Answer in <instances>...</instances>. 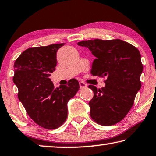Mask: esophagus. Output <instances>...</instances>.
Returning <instances> with one entry per match:
<instances>
[{"label":"esophagus","mask_w":156,"mask_h":156,"mask_svg":"<svg viewBox=\"0 0 156 156\" xmlns=\"http://www.w3.org/2000/svg\"><path fill=\"white\" fill-rule=\"evenodd\" d=\"M79 85H80V89H84V88L87 87V85H86V84L83 82H80L79 83Z\"/></svg>","instance_id":"esophagus-1"}]
</instances>
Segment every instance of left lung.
Listing matches in <instances>:
<instances>
[{"mask_svg":"<svg viewBox=\"0 0 156 156\" xmlns=\"http://www.w3.org/2000/svg\"><path fill=\"white\" fill-rule=\"evenodd\" d=\"M78 44L87 47L95 56L91 75L105 78L104 87L97 89L89 85L94 92L89 102L90 117L100 125H115L131 109L141 88L143 65L140 51L132 44L119 39H96Z\"/></svg>","mask_w":156,"mask_h":156,"instance_id":"obj_1","label":"left lung"}]
</instances>
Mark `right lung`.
<instances>
[{"label": "right lung", "instance_id": "right-lung-1", "mask_svg": "<svg viewBox=\"0 0 156 156\" xmlns=\"http://www.w3.org/2000/svg\"><path fill=\"white\" fill-rule=\"evenodd\" d=\"M65 44L32 47L23 51L14 62L13 81L18 98L28 116L39 126L56 129L67 117V103L80 85L75 78L66 85L55 88L49 77L55 70L57 51Z\"/></svg>", "mask_w": 156, "mask_h": 156}]
</instances>
